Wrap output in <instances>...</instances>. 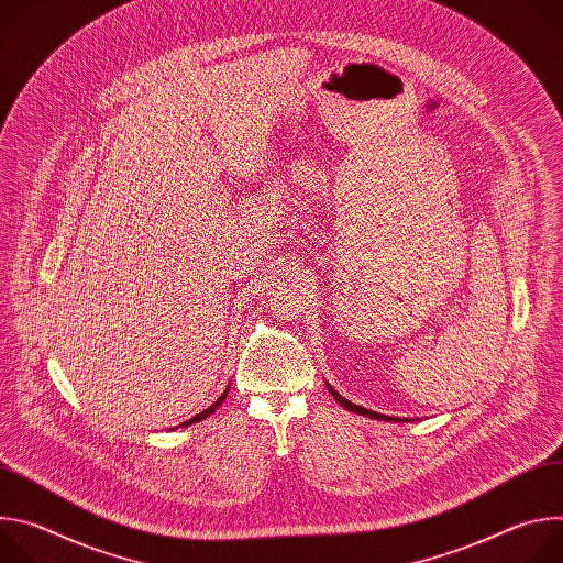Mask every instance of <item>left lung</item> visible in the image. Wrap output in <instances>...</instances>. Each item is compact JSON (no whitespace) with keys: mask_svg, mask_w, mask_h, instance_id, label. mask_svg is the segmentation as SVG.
Masks as SVG:
<instances>
[{"mask_svg":"<svg viewBox=\"0 0 563 563\" xmlns=\"http://www.w3.org/2000/svg\"><path fill=\"white\" fill-rule=\"evenodd\" d=\"M328 387H330V385H328ZM330 391H332V396L339 400V404H341L345 410H350V412H356V415H363V417H369V419H378V421H398V423H400V419L385 417V415H378V412H372V410H365V408H361V406L350 404L347 398H343L339 391H334V387H330Z\"/></svg>","mask_w":563,"mask_h":563,"instance_id":"left-lung-1","label":"left lung"}]
</instances>
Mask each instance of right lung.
Masks as SVG:
<instances>
[{
  "label": "right lung",
  "instance_id": "obj_1",
  "mask_svg": "<svg viewBox=\"0 0 563 563\" xmlns=\"http://www.w3.org/2000/svg\"><path fill=\"white\" fill-rule=\"evenodd\" d=\"M227 391H229V389H224V391H222V396H220V398H218V400H216V404H213V406H211V408H207V410H202V412H200V415H196V417H194V419H189V421H185V423H183V426H185V428H187V426H191V423H198V421H202V419H207V417H209V415H213V412H216V408H218V406H222V404H224V398H227Z\"/></svg>",
  "mask_w": 563,
  "mask_h": 563
}]
</instances>
